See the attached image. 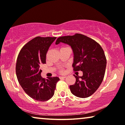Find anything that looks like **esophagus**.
Returning a JSON list of instances; mask_svg holds the SVG:
<instances>
[{"instance_id": "1", "label": "esophagus", "mask_w": 125, "mask_h": 125, "mask_svg": "<svg viewBox=\"0 0 125 125\" xmlns=\"http://www.w3.org/2000/svg\"><path fill=\"white\" fill-rule=\"evenodd\" d=\"M66 78V76H60V79H63V78Z\"/></svg>"}]
</instances>
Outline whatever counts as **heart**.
<instances>
[{"instance_id":"heart-1","label":"heart","mask_w":125,"mask_h":125,"mask_svg":"<svg viewBox=\"0 0 125 125\" xmlns=\"http://www.w3.org/2000/svg\"><path fill=\"white\" fill-rule=\"evenodd\" d=\"M61 73H63V71L62 70H62H61Z\"/></svg>"}]
</instances>
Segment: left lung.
Returning a JSON list of instances; mask_svg holds the SVG:
<instances>
[{"label":"left lung","mask_w":125,"mask_h":125,"mask_svg":"<svg viewBox=\"0 0 125 125\" xmlns=\"http://www.w3.org/2000/svg\"><path fill=\"white\" fill-rule=\"evenodd\" d=\"M60 42L73 50V71L83 72L82 77L74 74L76 81L69 86L71 92L79 98H88L96 92L104 77L106 59L104 50L95 40L80 33L58 37L56 44Z\"/></svg>","instance_id":"obj_1"}]
</instances>
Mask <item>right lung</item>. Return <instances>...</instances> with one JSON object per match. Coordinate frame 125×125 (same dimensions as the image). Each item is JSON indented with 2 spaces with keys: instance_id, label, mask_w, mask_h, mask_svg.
Wrapping results in <instances>:
<instances>
[{
  "instance_id": "1",
  "label": "right lung",
  "mask_w": 125,
  "mask_h": 125,
  "mask_svg": "<svg viewBox=\"0 0 125 125\" xmlns=\"http://www.w3.org/2000/svg\"><path fill=\"white\" fill-rule=\"evenodd\" d=\"M56 37H36L20 50L17 58L16 74L24 92L37 101H46L53 96L60 78H43L40 64H45L46 54Z\"/></svg>"
}]
</instances>
